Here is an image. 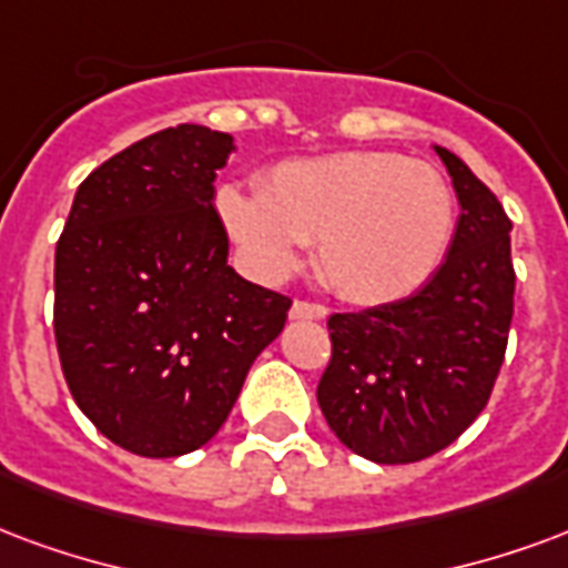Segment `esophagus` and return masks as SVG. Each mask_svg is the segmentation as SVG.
<instances>
[{
	"mask_svg": "<svg viewBox=\"0 0 568 568\" xmlns=\"http://www.w3.org/2000/svg\"><path fill=\"white\" fill-rule=\"evenodd\" d=\"M327 310L318 304H306V301H295L292 310H288V318L292 322H304V318H325Z\"/></svg>",
	"mask_w": 568,
	"mask_h": 568,
	"instance_id": "esophagus-1",
	"label": "esophagus"
}]
</instances>
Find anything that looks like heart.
<instances>
[{
  "label": "heart",
  "instance_id": "b5f03b06",
  "mask_svg": "<svg viewBox=\"0 0 568 568\" xmlns=\"http://www.w3.org/2000/svg\"><path fill=\"white\" fill-rule=\"evenodd\" d=\"M216 213L258 280H285L304 243H316L327 285L361 306L394 304L430 283L457 220L436 168L373 150L288 159L262 192L222 186Z\"/></svg>",
  "mask_w": 568,
  "mask_h": 568
}]
</instances>
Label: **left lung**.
<instances>
[{"label":"left lung","instance_id":"left-lung-1","mask_svg":"<svg viewBox=\"0 0 568 568\" xmlns=\"http://www.w3.org/2000/svg\"><path fill=\"white\" fill-rule=\"evenodd\" d=\"M434 150L460 204L439 271L403 301L327 318L318 406L339 443L373 464L424 460L476 422L515 313L506 210L452 150Z\"/></svg>","mask_w":568,"mask_h":568}]
</instances>
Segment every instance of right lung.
<instances>
[{"mask_svg":"<svg viewBox=\"0 0 568 568\" xmlns=\"http://www.w3.org/2000/svg\"><path fill=\"white\" fill-rule=\"evenodd\" d=\"M234 150L192 123L141 138L78 186L57 243L62 373L99 434L132 455L207 445L288 316V297L229 264L213 180Z\"/></svg>","mask_w":568,"mask_h":568,"instance_id":"add662e5","label":"right lung"}]
</instances>
